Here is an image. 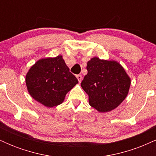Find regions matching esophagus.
<instances>
[{"label": "esophagus", "instance_id": "34e87169", "mask_svg": "<svg viewBox=\"0 0 156 156\" xmlns=\"http://www.w3.org/2000/svg\"><path fill=\"white\" fill-rule=\"evenodd\" d=\"M76 77H77V78H78L79 83H80V82H81V80H82V76H81V75H78V76H77Z\"/></svg>", "mask_w": 156, "mask_h": 156}]
</instances>
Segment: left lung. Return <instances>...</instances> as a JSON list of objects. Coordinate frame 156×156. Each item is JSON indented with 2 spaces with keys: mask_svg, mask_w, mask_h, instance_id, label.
I'll return each instance as SVG.
<instances>
[{
  "mask_svg": "<svg viewBox=\"0 0 156 156\" xmlns=\"http://www.w3.org/2000/svg\"><path fill=\"white\" fill-rule=\"evenodd\" d=\"M87 69L80 85L89 95V105L99 112L117 108L128 95L130 86L124 68L115 61L94 57L87 62Z\"/></svg>",
  "mask_w": 156,
  "mask_h": 156,
  "instance_id": "obj_1",
  "label": "left lung"
}]
</instances>
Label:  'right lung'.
<instances>
[{
  "label": "right lung",
  "mask_w": 156,
  "mask_h": 156,
  "mask_svg": "<svg viewBox=\"0 0 156 156\" xmlns=\"http://www.w3.org/2000/svg\"><path fill=\"white\" fill-rule=\"evenodd\" d=\"M28 92L35 101L51 108L61 104L78 80L62 55L37 61L26 76Z\"/></svg>",
  "instance_id": "right-lung-1"
}]
</instances>
